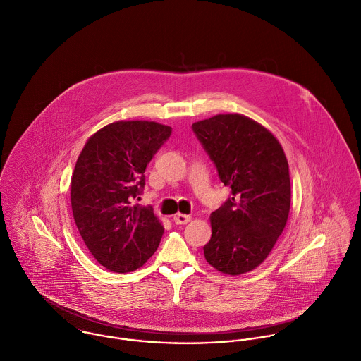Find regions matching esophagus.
I'll list each match as a JSON object with an SVG mask.
<instances>
[{
  "label": "esophagus",
  "instance_id": "obj_1",
  "mask_svg": "<svg viewBox=\"0 0 361 361\" xmlns=\"http://www.w3.org/2000/svg\"><path fill=\"white\" fill-rule=\"evenodd\" d=\"M173 220L177 224H187L191 220V216L190 215H184V214H177V215H174Z\"/></svg>",
  "mask_w": 361,
  "mask_h": 361
}]
</instances>
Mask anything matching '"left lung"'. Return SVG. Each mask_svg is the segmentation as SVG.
I'll return each instance as SVG.
<instances>
[{
    "instance_id": "left-lung-1",
    "label": "left lung",
    "mask_w": 361,
    "mask_h": 361,
    "mask_svg": "<svg viewBox=\"0 0 361 361\" xmlns=\"http://www.w3.org/2000/svg\"><path fill=\"white\" fill-rule=\"evenodd\" d=\"M192 130L231 188V198L211 215L205 259L221 274H247L267 259L288 223L286 154L269 130L243 114H217Z\"/></svg>"
}]
</instances>
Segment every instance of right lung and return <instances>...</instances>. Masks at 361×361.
Here are the masks:
<instances>
[{"instance_id":"add662e5","label":"right lung","mask_w":361,"mask_h":361,"mask_svg":"<svg viewBox=\"0 0 361 361\" xmlns=\"http://www.w3.org/2000/svg\"><path fill=\"white\" fill-rule=\"evenodd\" d=\"M170 134L171 127L154 121H116L93 134L76 160L73 219L90 254L109 271H135L159 247L161 221L134 200L147 163Z\"/></svg>"}]
</instances>
